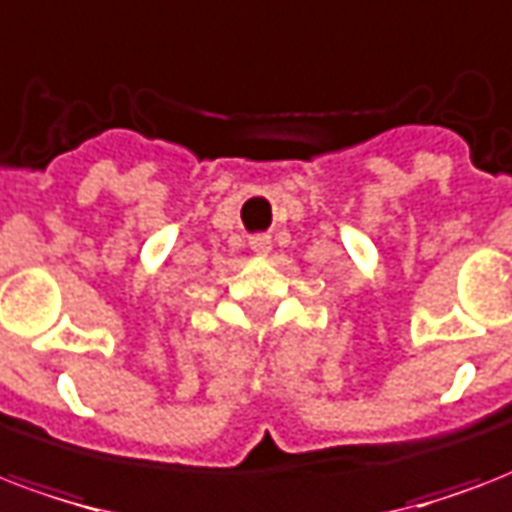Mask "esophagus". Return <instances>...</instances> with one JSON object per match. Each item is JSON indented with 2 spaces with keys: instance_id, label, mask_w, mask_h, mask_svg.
<instances>
[{
  "instance_id": "obj_1",
  "label": "esophagus",
  "mask_w": 512,
  "mask_h": 512,
  "mask_svg": "<svg viewBox=\"0 0 512 512\" xmlns=\"http://www.w3.org/2000/svg\"><path fill=\"white\" fill-rule=\"evenodd\" d=\"M251 251L256 253V256H267L269 251H272V240L269 237H251Z\"/></svg>"
}]
</instances>
